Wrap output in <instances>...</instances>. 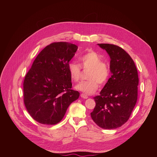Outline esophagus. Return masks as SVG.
Masks as SVG:
<instances>
[{
    "label": "esophagus",
    "mask_w": 157,
    "mask_h": 157,
    "mask_svg": "<svg viewBox=\"0 0 157 157\" xmlns=\"http://www.w3.org/2000/svg\"><path fill=\"white\" fill-rule=\"evenodd\" d=\"M81 97L82 98H84V99H87V98H88V96H87V95L84 94H81Z\"/></svg>",
    "instance_id": "1"
}]
</instances>
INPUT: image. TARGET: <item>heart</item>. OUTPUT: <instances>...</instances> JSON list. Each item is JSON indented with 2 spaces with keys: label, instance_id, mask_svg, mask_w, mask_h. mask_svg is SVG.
Returning <instances> with one entry per match:
<instances>
[{
  "label": "heart",
  "instance_id": "heart-1",
  "mask_svg": "<svg viewBox=\"0 0 157 157\" xmlns=\"http://www.w3.org/2000/svg\"><path fill=\"white\" fill-rule=\"evenodd\" d=\"M99 54L91 50L79 57V64L75 62H70L68 65V71L70 78L74 82H78L81 80L82 71L87 70V81H83L76 86L78 90L86 94H91L95 93L99 87V84H105L110 76V67L109 64L104 61Z\"/></svg>",
  "mask_w": 157,
  "mask_h": 157
}]
</instances>
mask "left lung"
Returning a JSON list of instances; mask_svg holds the SVG:
<instances>
[{"mask_svg": "<svg viewBox=\"0 0 157 157\" xmlns=\"http://www.w3.org/2000/svg\"><path fill=\"white\" fill-rule=\"evenodd\" d=\"M98 44L110 56L112 75L100 95L94 98L96 105L91 116L100 127L114 129L128 120L136 104L138 73L134 61L124 49L113 44Z\"/></svg>", "mask_w": 157, "mask_h": 157, "instance_id": "obj_1", "label": "left lung"}]
</instances>
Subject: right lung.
I'll list each match as a JSON object with an SVG mask.
<instances>
[{
	"label": "right lung",
	"instance_id": "obj_1",
	"mask_svg": "<svg viewBox=\"0 0 157 157\" xmlns=\"http://www.w3.org/2000/svg\"><path fill=\"white\" fill-rule=\"evenodd\" d=\"M78 47L53 42L43 48L25 76L24 102L30 116L38 123L55 125L63 118L79 93L72 89L68 65Z\"/></svg>",
	"mask_w": 157,
	"mask_h": 157
}]
</instances>
